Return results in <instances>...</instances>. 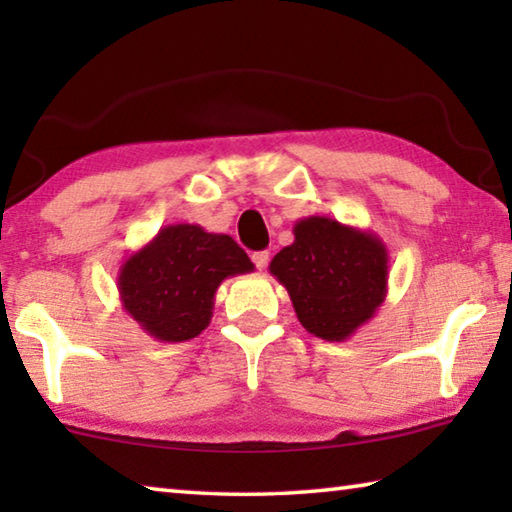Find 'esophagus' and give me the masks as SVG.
Here are the masks:
<instances>
[{
    "instance_id": "esophagus-1",
    "label": "esophagus",
    "mask_w": 512,
    "mask_h": 512,
    "mask_svg": "<svg viewBox=\"0 0 512 512\" xmlns=\"http://www.w3.org/2000/svg\"><path fill=\"white\" fill-rule=\"evenodd\" d=\"M268 257H271V255H268V250H257V253H253V262H255L259 271H264V268H266Z\"/></svg>"
}]
</instances>
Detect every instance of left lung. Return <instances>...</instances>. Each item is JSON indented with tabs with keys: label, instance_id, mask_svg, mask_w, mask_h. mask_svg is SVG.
<instances>
[{
	"label": "left lung",
	"instance_id": "1",
	"mask_svg": "<svg viewBox=\"0 0 512 512\" xmlns=\"http://www.w3.org/2000/svg\"><path fill=\"white\" fill-rule=\"evenodd\" d=\"M293 244L268 271L287 289L300 325L341 343L370 323L388 293V250L375 232L332 216H307L293 225Z\"/></svg>",
	"mask_w": 512,
	"mask_h": 512
}]
</instances>
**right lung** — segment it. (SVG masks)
Here are the masks:
<instances>
[{
  "instance_id": "add662e5",
  "label": "right lung",
  "mask_w": 512,
  "mask_h": 512,
  "mask_svg": "<svg viewBox=\"0 0 512 512\" xmlns=\"http://www.w3.org/2000/svg\"><path fill=\"white\" fill-rule=\"evenodd\" d=\"M253 268L230 235L205 232L194 223L164 225L119 266V300L151 339L183 343L210 325L216 289L225 277Z\"/></svg>"
}]
</instances>
